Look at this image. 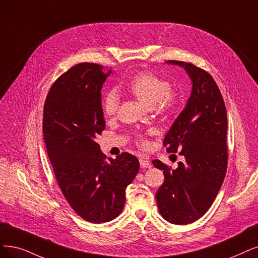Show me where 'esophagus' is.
Masks as SVG:
<instances>
[{"mask_svg": "<svg viewBox=\"0 0 258 258\" xmlns=\"http://www.w3.org/2000/svg\"><path fill=\"white\" fill-rule=\"evenodd\" d=\"M139 163H140V167L141 168H151V163L150 160L146 157H140L139 158Z\"/></svg>", "mask_w": 258, "mask_h": 258, "instance_id": "obj_1", "label": "esophagus"}]
</instances>
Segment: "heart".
Listing matches in <instances>:
<instances>
[{
    "label": "heart",
    "instance_id": "obj_1",
    "mask_svg": "<svg viewBox=\"0 0 258 258\" xmlns=\"http://www.w3.org/2000/svg\"><path fill=\"white\" fill-rule=\"evenodd\" d=\"M124 89L136 97L147 106H151L157 113H167L172 110L177 103V94L170 88L169 82L161 76L144 71L136 74L124 85ZM119 105L118 93L110 90L104 95L102 101V109L106 117H111L117 112ZM141 146H147V139L138 137Z\"/></svg>",
    "mask_w": 258,
    "mask_h": 258
}]
</instances>
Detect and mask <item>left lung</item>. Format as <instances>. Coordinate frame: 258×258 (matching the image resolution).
<instances>
[{
    "label": "left lung",
    "instance_id": "left-lung-1",
    "mask_svg": "<svg viewBox=\"0 0 258 258\" xmlns=\"http://www.w3.org/2000/svg\"><path fill=\"white\" fill-rule=\"evenodd\" d=\"M167 62L184 68L192 83L186 107L164 139L167 152L180 151L185 160L174 170L157 159L152 163L165 175L156 192L161 217L185 225L205 215L222 186L228 158L227 118L221 92L211 74L190 62Z\"/></svg>",
    "mask_w": 258,
    "mask_h": 258
}]
</instances>
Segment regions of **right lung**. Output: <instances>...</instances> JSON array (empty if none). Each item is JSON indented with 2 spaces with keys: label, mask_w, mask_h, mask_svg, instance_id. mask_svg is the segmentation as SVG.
<instances>
[{
  "label": "right lung",
  "mask_w": 258,
  "mask_h": 258,
  "mask_svg": "<svg viewBox=\"0 0 258 258\" xmlns=\"http://www.w3.org/2000/svg\"><path fill=\"white\" fill-rule=\"evenodd\" d=\"M111 73L98 63L73 66L52 85L43 107L47 155L63 197L84 220L104 223L117 218L125 189L139 171L127 152L106 159L95 137L105 128L101 89Z\"/></svg>",
  "instance_id": "right-lung-1"
}]
</instances>
